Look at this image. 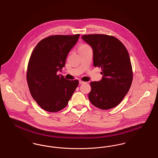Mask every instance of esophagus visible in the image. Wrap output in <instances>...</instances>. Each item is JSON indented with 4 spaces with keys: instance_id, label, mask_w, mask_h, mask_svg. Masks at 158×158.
Returning a JSON list of instances; mask_svg holds the SVG:
<instances>
[{
    "instance_id": "esophagus-1",
    "label": "esophagus",
    "mask_w": 158,
    "mask_h": 158,
    "mask_svg": "<svg viewBox=\"0 0 158 158\" xmlns=\"http://www.w3.org/2000/svg\"><path fill=\"white\" fill-rule=\"evenodd\" d=\"M85 82H83L82 81H79V84H83V83H85Z\"/></svg>"
}]
</instances>
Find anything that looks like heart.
<instances>
[{"label":"heart","instance_id":"heart-1","mask_svg":"<svg viewBox=\"0 0 158 158\" xmlns=\"http://www.w3.org/2000/svg\"><path fill=\"white\" fill-rule=\"evenodd\" d=\"M89 47L88 45H86V44H83V45L80 46L79 48H84V47Z\"/></svg>","mask_w":158,"mask_h":158}]
</instances>
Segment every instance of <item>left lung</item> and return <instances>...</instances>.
<instances>
[{
	"instance_id": "1",
	"label": "left lung",
	"mask_w": 158,
	"mask_h": 158,
	"mask_svg": "<svg viewBox=\"0 0 158 158\" xmlns=\"http://www.w3.org/2000/svg\"><path fill=\"white\" fill-rule=\"evenodd\" d=\"M93 50L94 66L101 68L102 78L91 82L88 98L92 105L109 110L118 105L127 94L133 71L127 50L117 38L105 34L82 36Z\"/></svg>"
}]
</instances>
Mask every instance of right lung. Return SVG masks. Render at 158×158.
Returning <instances> with one entry per match:
<instances>
[{"label":"right lung","mask_w":158,"mask_h":158,"mask_svg":"<svg viewBox=\"0 0 158 158\" xmlns=\"http://www.w3.org/2000/svg\"><path fill=\"white\" fill-rule=\"evenodd\" d=\"M80 34L45 38L34 48L28 64L27 79L31 94L47 111L56 113L65 108L79 85L57 75Z\"/></svg>","instance_id":"1"}]
</instances>
